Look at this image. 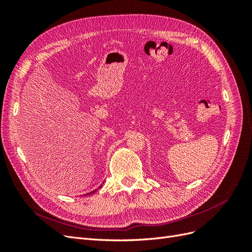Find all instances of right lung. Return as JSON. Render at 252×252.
Listing matches in <instances>:
<instances>
[{"label":"right lung","mask_w":252,"mask_h":252,"mask_svg":"<svg viewBox=\"0 0 252 252\" xmlns=\"http://www.w3.org/2000/svg\"><path fill=\"white\" fill-rule=\"evenodd\" d=\"M100 187H102V185H101V186H100ZM100 187H98V188H100ZM96 190H97V189H95V190H94V191H91V192H89V193H87V194H93V193H94V192H95V191H96Z\"/></svg>","instance_id":"obj_1"}]
</instances>
